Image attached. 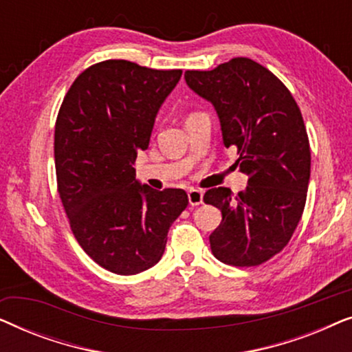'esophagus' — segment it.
<instances>
[{
  "label": "esophagus",
  "mask_w": 352,
  "mask_h": 352,
  "mask_svg": "<svg viewBox=\"0 0 352 352\" xmlns=\"http://www.w3.org/2000/svg\"><path fill=\"white\" fill-rule=\"evenodd\" d=\"M187 197H189V205L197 206L204 204V192L199 189H189L187 190Z\"/></svg>",
  "instance_id": "1"
}]
</instances>
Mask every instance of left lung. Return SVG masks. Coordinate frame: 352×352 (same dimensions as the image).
I'll return each instance as SVG.
<instances>
[{
	"label": "left lung",
	"instance_id": "8db88e82",
	"mask_svg": "<svg viewBox=\"0 0 352 352\" xmlns=\"http://www.w3.org/2000/svg\"><path fill=\"white\" fill-rule=\"evenodd\" d=\"M186 83L213 105L226 147H237L248 186L205 192L223 221L210 235L211 253L239 267L263 264L292 239L306 204L311 151L301 112L266 67L235 57L208 72L187 70Z\"/></svg>",
	"mask_w": 352,
	"mask_h": 352
}]
</instances>
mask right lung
<instances>
[{
    "instance_id": "1",
    "label": "right lung",
    "mask_w": 352,
    "mask_h": 352,
    "mask_svg": "<svg viewBox=\"0 0 352 352\" xmlns=\"http://www.w3.org/2000/svg\"><path fill=\"white\" fill-rule=\"evenodd\" d=\"M181 75L99 62L74 81L57 115V189L72 232L89 258L120 276L160 261L170 226L189 204L182 189L141 184L133 168Z\"/></svg>"
}]
</instances>
